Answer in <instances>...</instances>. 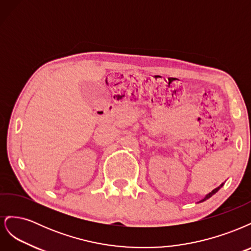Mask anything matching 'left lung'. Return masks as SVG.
Wrapping results in <instances>:
<instances>
[{
	"mask_svg": "<svg viewBox=\"0 0 251 251\" xmlns=\"http://www.w3.org/2000/svg\"><path fill=\"white\" fill-rule=\"evenodd\" d=\"M223 185H224V183H222L221 185H220V186H218L217 188H215V189H212V191H211V192H210L209 194H207L206 196H205V197H204V198H203V199H201V200H200V201H199L198 203L204 202V201H206L207 199H209V198H210V197H211V196H214V195H215V194H216V193H217V192L219 191V189H220V188H221V187H222Z\"/></svg>",
	"mask_w": 251,
	"mask_h": 251,
	"instance_id": "8db88e82",
	"label": "left lung"
}]
</instances>
